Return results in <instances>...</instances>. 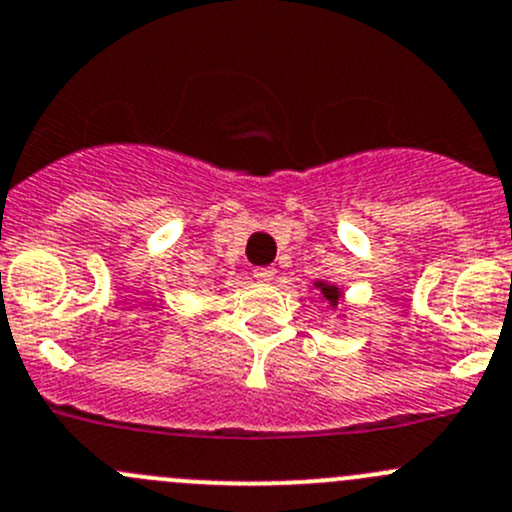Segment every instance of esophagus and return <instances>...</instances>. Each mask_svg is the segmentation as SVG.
I'll use <instances>...</instances> for the list:
<instances>
[{"instance_id":"34e87169","label":"esophagus","mask_w":512,"mask_h":512,"mask_svg":"<svg viewBox=\"0 0 512 512\" xmlns=\"http://www.w3.org/2000/svg\"><path fill=\"white\" fill-rule=\"evenodd\" d=\"M252 275H255V280H260V282H272L275 280L277 270L275 267H255V270H252Z\"/></svg>"}]
</instances>
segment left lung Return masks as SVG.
I'll list each match as a JSON object with an SVG mask.
<instances>
[{"label": "left lung", "mask_w": 512, "mask_h": 512, "mask_svg": "<svg viewBox=\"0 0 512 512\" xmlns=\"http://www.w3.org/2000/svg\"><path fill=\"white\" fill-rule=\"evenodd\" d=\"M314 287H319V289H322V294H324V297H327L329 302H332V304H337V299H339V289H337V287H332V285H324V282H317V285H314Z\"/></svg>", "instance_id": "left-lung-1"}]
</instances>
